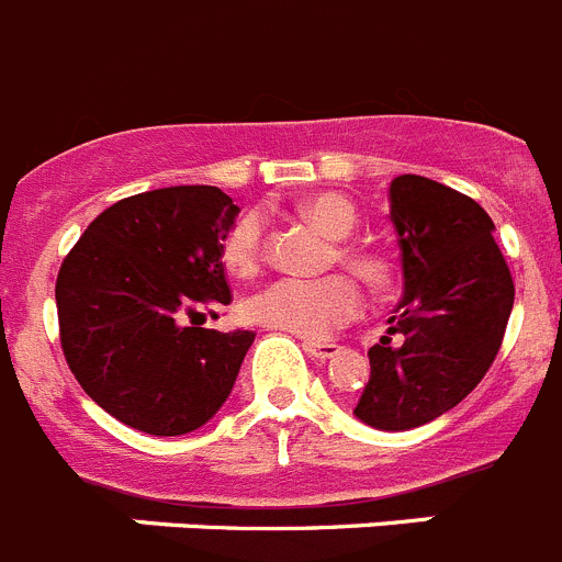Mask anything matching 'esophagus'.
<instances>
[{
    "label": "esophagus",
    "mask_w": 562,
    "mask_h": 562,
    "mask_svg": "<svg viewBox=\"0 0 562 562\" xmlns=\"http://www.w3.org/2000/svg\"><path fill=\"white\" fill-rule=\"evenodd\" d=\"M303 348H306L308 357L317 359V362H326V359H334L339 353L337 342H315V339H306V342H303Z\"/></svg>",
    "instance_id": "1"
}]
</instances>
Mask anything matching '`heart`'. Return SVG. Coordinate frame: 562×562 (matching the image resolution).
Returning <instances> with one entry per match:
<instances>
[{"label":"heart","instance_id":"obj_1","mask_svg":"<svg viewBox=\"0 0 562 562\" xmlns=\"http://www.w3.org/2000/svg\"><path fill=\"white\" fill-rule=\"evenodd\" d=\"M301 214L326 231L331 239H345L357 228V209L339 194H317L301 203ZM261 245H265V220L256 211H247L231 225L223 241V265L234 276H250L261 259ZM342 261L353 267L368 281L382 278V261L362 250L345 247ZM359 290L345 276L315 278H278L265 290L247 297V317L259 326L276 328V331H290L306 339H323L334 328L353 321L359 312Z\"/></svg>","mask_w":562,"mask_h":562}]
</instances>
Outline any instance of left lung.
<instances>
[{
	"label": "left lung",
	"instance_id": "obj_1",
	"mask_svg": "<svg viewBox=\"0 0 562 562\" xmlns=\"http://www.w3.org/2000/svg\"><path fill=\"white\" fill-rule=\"evenodd\" d=\"M390 223L404 295L387 337L368 351L370 379L357 401L362 424L404 431L454 409L496 359L513 312V276L476 200L420 175L390 183ZM401 336L398 346H390Z\"/></svg>",
	"mask_w": 562,
	"mask_h": 562
}]
</instances>
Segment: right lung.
Instances as JSON below:
<instances>
[{"mask_svg":"<svg viewBox=\"0 0 562 562\" xmlns=\"http://www.w3.org/2000/svg\"><path fill=\"white\" fill-rule=\"evenodd\" d=\"M239 205L217 187H169L113 203L66 256L55 284L60 345L80 387L156 437L209 424L254 331L203 328L231 303L223 241Z\"/></svg>","mask_w":562,"mask_h":562,"instance_id":"add662e5","label":"right lung"}]
</instances>
